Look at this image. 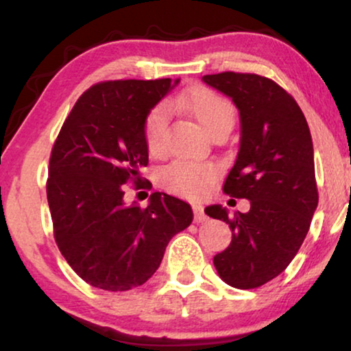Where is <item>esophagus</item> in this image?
I'll return each instance as SVG.
<instances>
[{
	"label": "esophagus",
	"mask_w": 351,
	"mask_h": 351,
	"mask_svg": "<svg viewBox=\"0 0 351 351\" xmlns=\"http://www.w3.org/2000/svg\"><path fill=\"white\" fill-rule=\"evenodd\" d=\"M193 213H195V223H204V221L208 219V216L204 215L203 208H201L199 204H195V206H193Z\"/></svg>",
	"instance_id": "1"
}]
</instances>
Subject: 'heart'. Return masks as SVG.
<instances>
[{
    "label": "heart",
    "mask_w": 351,
    "mask_h": 351,
    "mask_svg": "<svg viewBox=\"0 0 351 351\" xmlns=\"http://www.w3.org/2000/svg\"><path fill=\"white\" fill-rule=\"evenodd\" d=\"M168 106L186 112L209 135L224 127H232L234 123L232 104L203 86L189 88L186 94L170 100ZM165 127H167V110L163 107L153 108L143 125L145 143L153 155L162 152ZM216 175L217 168L213 163L173 162L162 171V184L175 195L198 198L208 191Z\"/></svg>",
    "instance_id": "b5f03b06"
}]
</instances>
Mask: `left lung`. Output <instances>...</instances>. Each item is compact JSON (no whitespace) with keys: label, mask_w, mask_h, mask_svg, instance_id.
<instances>
[{"label":"left lung","mask_w":351,"mask_h":351,"mask_svg":"<svg viewBox=\"0 0 351 351\" xmlns=\"http://www.w3.org/2000/svg\"><path fill=\"white\" fill-rule=\"evenodd\" d=\"M203 80L239 110V152L223 191L251 201V209L234 217L219 204L204 209L232 231L231 244L213 263L231 287L256 289L287 269L308 232L318 204L312 136L299 104L274 80L247 72Z\"/></svg>","instance_id":"1"}]
</instances>
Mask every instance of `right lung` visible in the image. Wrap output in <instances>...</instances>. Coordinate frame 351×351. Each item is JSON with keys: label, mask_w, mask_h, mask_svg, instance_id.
<instances>
[{"label": "right lung", "mask_w": 351, "mask_h": 351, "mask_svg": "<svg viewBox=\"0 0 351 351\" xmlns=\"http://www.w3.org/2000/svg\"><path fill=\"white\" fill-rule=\"evenodd\" d=\"M176 84H95L77 99L52 147L46 191L56 244L94 287L122 292L145 284L171 237L191 224V206L175 196L152 193L147 208L123 201L125 184L145 181V119Z\"/></svg>", "instance_id": "add662e5"}]
</instances>
